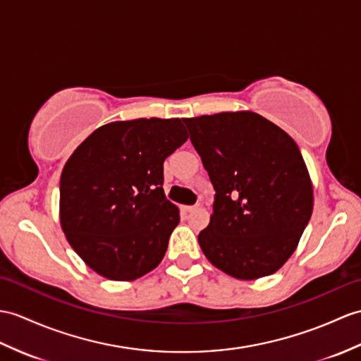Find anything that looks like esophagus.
Here are the masks:
<instances>
[{"instance_id":"1","label":"esophagus","mask_w":361,"mask_h":361,"mask_svg":"<svg viewBox=\"0 0 361 361\" xmlns=\"http://www.w3.org/2000/svg\"><path fill=\"white\" fill-rule=\"evenodd\" d=\"M181 209H183L184 214H190V212H195L197 211V207H194V206H183Z\"/></svg>"}]
</instances>
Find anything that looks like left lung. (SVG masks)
Returning a JSON list of instances; mask_svg holds the SVG:
<instances>
[{
	"label": "left lung",
	"mask_w": 361,
	"mask_h": 361,
	"mask_svg": "<svg viewBox=\"0 0 361 361\" xmlns=\"http://www.w3.org/2000/svg\"><path fill=\"white\" fill-rule=\"evenodd\" d=\"M214 189L200 232L206 258L237 280L276 272L295 252L314 209V188L297 142L250 111L183 118Z\"/></svg>",
	"instance_id": "8db88e82"
}]
</instances>
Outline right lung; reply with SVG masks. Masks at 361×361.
I'll return each instance as SVG.
<instances>
[{
  "label": "right lung",
  "instance_id": "add662e5",
  "mask_svg": "<svg viewBox=\"0 0 361 361\" xmlns=\"http://www.w3.org/2000/svg\"><path fill=\"white\" fill-rule=\"evenodd\" d=\"M188 133L180 118L107 123L66 161L60 223L92 271L132 281L161 263L178 207L166 200L163 163Z\"/></svg>",
  "mask_w": 361,
  "mask_h": 361
}]
</instances>
